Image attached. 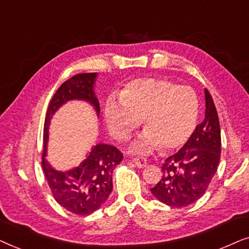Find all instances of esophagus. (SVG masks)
<instances>
[{
  "instance_id": "1",
  "label": "esophagus",
  "mask_w": 249,
  "mask_h": 249,
  "mask_svg": "<svg viewBox=\"0 0 249 249\" xmlns=\"http://www.w3.org/2000/svg\"><path fill=\"white\" fill-rule=\"evenodd\" d=\"M133 163L135 164V166L139 168H143L144 166H147V159L142 158V157H138L133 159Z\"/></svg>"
}]
</instances>
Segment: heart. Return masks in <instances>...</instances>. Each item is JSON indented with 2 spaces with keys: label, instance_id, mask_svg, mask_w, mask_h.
Instances as JSON below:
<instances>
[{
  "label": "heart",
  "instance_id": "1",
  "mask_svg": "<svg viewBox=\"0 0 249 249\" xmlns=\"http://www.w3.org/2000/svg\"><path fill=\"white\" fill-rule=\"evenodd\" d=\"M197 117L195 91L165 78L133 79L118 98L109 97L104 108L106 126L117 140H126L142 119L145 131L132 145V150L140 152L183 145L196 127Z\"/></svg>",
  "mask_w": 249,
  "mask_h": 249
}]
</instances>
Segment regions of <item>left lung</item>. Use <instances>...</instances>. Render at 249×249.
Listing matches in <instances>:
<instances>
[{
	"label": "left lung",
	"mask_w": 249,
	"mask_h": 249,
	"mask_svg": "<svg viewBox=\"0 0 249 249\" xmlns=\"http://www.w3.org/2000/svg\"><path fill=\"white\" fill-rule=\"evenodd\" d=\"M204 121L177 154L166 158L163 177L150 189L161 203L171 207L194 204L206 192L216 173L221 156V128L216 108L210 92L205 90Z\"/></svg>",
	"instance_id": "1"
}]
</instances>
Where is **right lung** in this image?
Listing matches in <instances>:
<instances>
[{
  "mask_svg": "<svg viewBox=\"0 0 249 249\" xmlns=\"http://www.w3.org/2000/svg\"><path fill=\"white\" fill-rule=\"evenodd\" d=\"M97 76V72L77 74L61 84L49 105L43 131L42 166L46 181L57 203L77 215L93 213L106 203L112 191V172L122 161L123 154L114 145L98 143L76 167L57 171L45 158L49 126L55 111L71 100L89 102L99 116L100 106L93 90Z\"/></svg>",
  "mask_w": 249,
  "mask_h": 249,
  "instance_id": "add662e5",
  "label": "right lung"
}]
</instances>
